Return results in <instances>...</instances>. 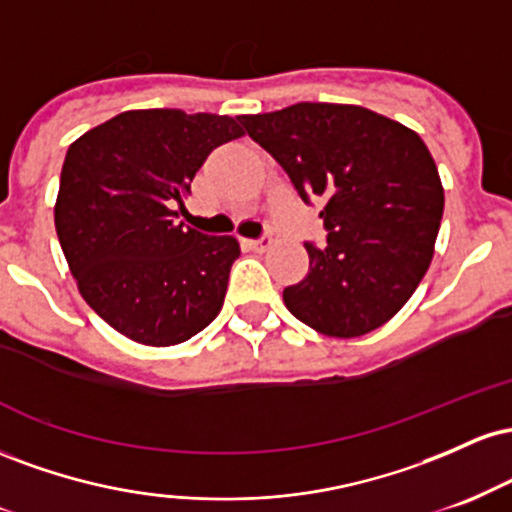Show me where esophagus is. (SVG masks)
Segmentation results:
<instances>
[{
    "label": "esophagus",
    "instance_id": "esophagus-1",
    "mask_svg": "<svg viewBox=\"0 0 512 512\" xmlns=\"http://www.w3.org/2000/svg\"><path fill=\"white\" fill-rule=\"evenodd\" d=\"M272 245V240L269 238H260V240H252V238H245L243 240V248L245 250H252V252H264Z\"/></svg>",
    "mask_w": 512,
    "mask_h": 512
}]
</instances>
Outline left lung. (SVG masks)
I'll return each instance as SVG.
<instances>
[{
    "label": "left lung",
    "mask_w": 512,
    "mask_h": 512,
    "mask_svg": "<svg viewBox=\"0 0 512 512\" xmlns=\"http://www.w3.org/2000/svg\"><path fill=\"white\" fill-rule=\"evenodd\" d=\"M238 120L305 204H325L327 245L305 243L308 274L284 289L286 308L327 337L378 330L431 264L445 204L431 151L414 129L361 105L296 103Z\"/></svg>",
    "instance_id": "obj_1"
}]
</instances>
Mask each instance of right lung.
<instances>
[{"instance_id": "obj_1", "label": "right lung", "mask_w": 512, "mask_h": 512, "mask_svg": "<svg viewBox=\"0 0 512 512\" xmlns=\"http://www.w3.org/2000/svg\"><path fill=\"white\" fill-rule=\"evenodd\" d=\"M228 115L127 110L69 146L55 204L62 252L84 301L132 342L173 346L219 315L233 236L178 223L216 146L243 137Z\"/></svg>"}]
</instances>
